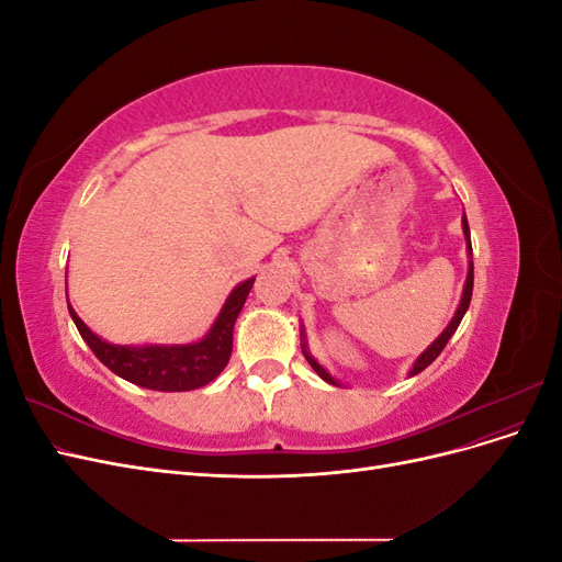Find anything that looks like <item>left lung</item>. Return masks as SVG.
Wrapping results in <instances>:
<instances>
[{
  "mask_svg": "<svg viewBox=\"0 0 562 562\" xmlns=\"http://www.w3.org/2000/svg\"><path fill=\"white\" fill-rule=\"evenodd\" d=\"M462 229H464V236H467V244H469V252H471V234H469V223H467V215H464V220H462ZM471 293H473V262L469 260V274H467V285H464V295H462V302H459V307H457V314H454V318L450 321V326L440 333V337L436 339V342L424 351L419 359L415 361V366H413V370H411V375H417V372H422L424 368L427 366H431L436 359H438V353L446 349V345H448V339L454 335V330H457V326L459 323H462V318H464V314H467V310H469V302H471ZM304 351V359L310 361V366L316 370V375L321 378V380H326V382H330V384H337L326 370H323L312 356L307 353V349H302Z\"/></svg>",
  "mask_w": 562,
  "mask_h": 562,
  "instance_id": "left-lung-1",
  "label": "left lung"
}]
</instances>
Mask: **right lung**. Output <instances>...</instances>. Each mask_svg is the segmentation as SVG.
Returning <instances> with one entry per match:
<instances>
[{
	"instance_id": "obj_1",
	"label": "right lung",
	"mask_w": 562,
	"mask_h": 562,
	"mask_svg": "<svg viewBox=\"0 0 562 562\" xmlns=\"http://www.w3.org/2000/svg\"><path fill=\"white\" fill-rule=\"evenodd\" d=\"M252 279L239 283L227 297L223 312L215 318L211 333L194 345L182 347H119L93 335L70 307V316L83 342L91 347L100 363L114 375L155 391H192L213 382L232 356L234 321L244 310Z\"/></svg>"
}]
</instances>
